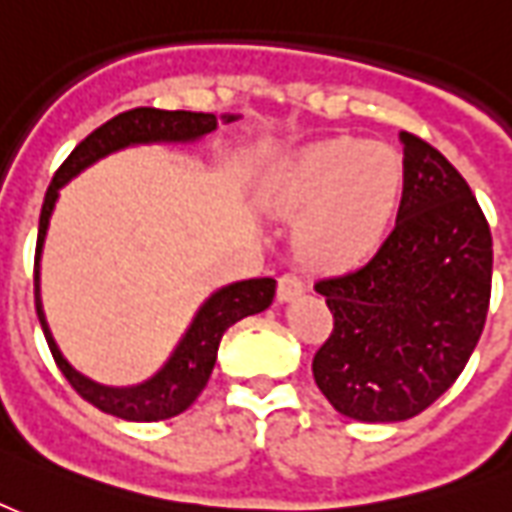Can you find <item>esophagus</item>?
Segmentation results:
<instances>
[{"mask_svg":"<svg viewBox=\"0 0 512 512\" xmlns=\"http://www.w3.org/2000/svg\"><path fill=\"white\" fill-rule=\"evenodd\" d=\"M304 290H306L304 282H301L298 276H295V274H285V276H279L276 298H279V304H290V301H295V298L304 293Z\"/></svg>","mask_w":512,"mask_h":512,"instance_id":"esophagus-1","label":"esophagus"}]
</instances>
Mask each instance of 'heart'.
Returning <instances> with one entry per match:
<instances>
[{"mask_svg": "<svg viewBox=\"0 0 512 512\" xmlns=\"http://www.w3.org/2000/svg\"><path fill=\"white\" fill-rule=\"evenodd\" d=\"M401 170L396 154L363 140H325L276 162L260 203L298 217L295 244L314 266H352L372 255L391 225Z\"/></svg>", "mask_w": 512, "mask_h": 512, "instance_id": "1", "label": "heart"}]
</instances>
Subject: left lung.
Masks as SVG:
<instances>
[{"label": "left lung", "mask_w": 512, "mask_h": 512, "mask_svg": "<svg viewBox=\"0 0 512 512\" xmlns=\"http://www.w3.org/2000/svg\"><path fill=\"white\" fill-rule=\"evenodd\" d=\"M399 138L404 192L391 236L366 266L314 285L333 314L314 382L363 423L415 418L448 391L491 298V230L472 189L426 140Z\"/></svg>", "instance_id": "8db88e82"}]
</instances>
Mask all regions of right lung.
<instances>
[{
	"instance_id": "obj_1",
	"label": "right lung",
	"mask_w": 512,
	"mask_h": 512,
	"mask_svg": "<svg viewBox=\"0 0 512 512\" xmlns=\"http://www.w3.org/2000/svg\"><path fill=\"white\" fill-rule=\"evenodd\" d=\"M241 119L238 113H222V124ZM219 127V119L214 113L195 111H160V108H135V111L119 113L111 121L83 138L73 149V154L64 160V165L56 170L51 187L45 192L43 211H40V230H37V252H34V306L37 317L43 325L45 342L54 352V361L59 372L67 377L75 391L83 399L92 401L94 407L108 415H116L121 420H135V423H151V420H168L173 415H181L192 401L198 399L200 391L206 388L208 377L214 372L217 363V350L222 336L233 323L244 320L249 314L266 312L274 301L276 282L274 279H244L214 290L181 333L179 344L173 347L168 361L162 363L149 380L127 388H113L94 382L75 369L67 361L56 344L54 333L48 328L43 312V298H40V260H43L45 236L48 225L54 217L59 189L81 176L83 170L92 168L94 162L111 157L116 151L130 149V146H151V143H198L206 135Z\"/></svg>"
}]
</instances>
